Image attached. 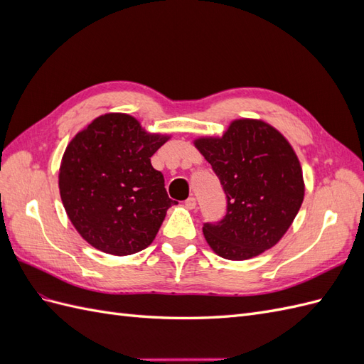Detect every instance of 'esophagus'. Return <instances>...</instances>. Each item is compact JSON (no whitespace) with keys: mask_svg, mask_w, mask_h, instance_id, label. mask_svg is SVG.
<instances>
[{"mask_svg":"<svg viewBox=\"0 0 364 364\" xmlns=\"http://www.w3.org/2000/svg\"><path fill=\"white\" fill-rule=\"evenodd\" d=\"M185 206L188 209H196L197 208V200L194 199V197H188V199L185 200Z\"/></svg>","mask_w":364,"mask_h":364,"instance_id":"34e87169","label":"esophagus"}]
</instances>
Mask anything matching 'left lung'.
Here are the masks:
<instances>
[{"mask_svg":"<svg viewBox=\"0 0 364 364\" xmlns=\"http://www.w3.org/2000/svg\"><path fill=\"white\" fill-rule=\"evenodd\" d=\"M194 146L213 165L228 199L222 222L203 225L209 247L230 261L272 249L305 196L301 162L287 138L266 121L238 118L222 136H199Z\"/></svg>","mask_w":364,"mask_h":364,"instance_id":"1","label":"left lung"}]
</instances>
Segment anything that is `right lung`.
<instances>
[{
  "instance_id": "obj_1",
  "label": "right lung",
  "mask_w": 364,
  "mask_h": 364,
  "mask_svg": "<svg viewBox=\"0 0 364 364\" xmlns=\"http://www.w3.org/2000/svg\"><path fill=\"white\" fill-rule=\"evenodd\" d=\"M171 135L150 134L127 114L97 117L65 149L59 191L77 232L117 257L146 249L174 203L150 158Z\"/></svg>"
}]
</instances>
